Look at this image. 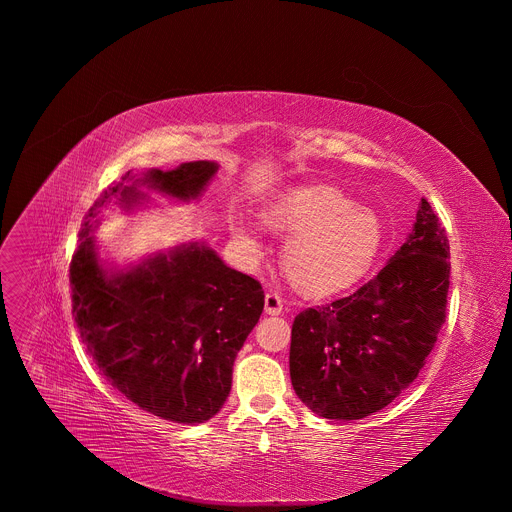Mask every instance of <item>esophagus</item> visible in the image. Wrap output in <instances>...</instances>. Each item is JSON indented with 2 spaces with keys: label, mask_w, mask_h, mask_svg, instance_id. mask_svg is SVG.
Segmentation results:
<instances>
[{
  "label": "esophagus",
  "mask_w": 512,
  "mask_h": 512,
  "mask_svg": "<svg viewBox=\"0 0 512 512\" xmlns=\"http://www.w3.org/2000/svg\"><path fill=\"white\" fill-rule=\"evenodd\" d=\"M265 312L269 316H279L283 312V300L279 298V294H275V291L265 294Z\"/></svg>",
  "instance_id": "esophagus-1"
}]
</instances>
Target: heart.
<instances>
[{"instance_id":"heart-1","label":"heart","mask_w":512,"mask_h":512,"mask_svg":"<svg viewBox=\"0 0 512 512\" xmlns=\"http://www.w3.org/2000/svg\"><path fill=\"white\" fill-rule=\"evenodd\" d=\"M269 229L289 235L283 253L287 277L310 296H324L356 281L383 249L381 218L352 204L330 186H302L283 192L265 212ZM237 237L249 253L257 241L239 227Z\"/></svg>"}]
</instances>
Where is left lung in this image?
Instances as JSON below:
<instances>
[{
    "label": "left lung",
    "mask_w": 512,
    "mask_h": 512,
    "mask_svg": "<svg viewBox=\"0 0 512 512\" xmlns=\"http://www.w3.org/2000/svg\"><path fill=\"white\" fill-rule=\"evenodd\" d=\"M450 241L421 198L413 233L354 294L300 312L289 375L320 417L362 419L387 407L423 369L446 322Z\"/></svg>",
    "instance_id": "1"
}]
</instances>
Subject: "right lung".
Segmentation results:
<instances>
[{
  "mask_svg": "<svg viewBox=\"0 0 512 512\" xmlns=\"http://www.w3.org/2000/svg\"><path fill=\"white\" fill-rule=\"evenodd\" d=\"M214 172V162H188L139 182L188 200ZM129 180L131 172L107 186L85 218L68 269L72 316L99 373L131 403L168 421L202 423L229 397L237 352L259 322L265 294L257 279L198 245L107 277L91 223L113 196L125 204L139 198Z\"/></svg>",
  "mask_w": 512,
  "mask_h": 512,
  "instance_id": "1",
  "label": "right lung"
}]
</instances>
